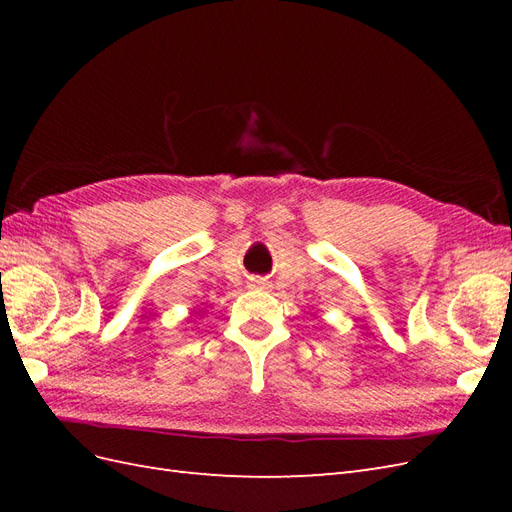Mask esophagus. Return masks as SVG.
Listing matches in <instances>:
<instances>
[{
	"instance_id": "34e87169",
	"label": "esophagus",
	"mask_w": 512,
	"mask_h": 512,
	"mask_svg": "<svg viewBox=\"0 0 512 512\" xmlns=\"http://www.w3.org/2000/svg\"><path fill=\"white\" fill-rule=\"evenodd\" d=\"M250 286H252V288H265V286H267V282L262 280V277H252V280H250Z\"/></svg>"
}]
</instances>
